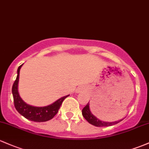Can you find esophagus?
Masks as SVG:
<instances>
[{
	"label": "esophagus",
	"mask_w": 149,
	"mask_h": 149,
	"mask_svg": "<svg viewBox=\"0 0 149 149\" xmlns=\"http://www.w3.org/2000/svg\"><path fill=\"white\" fill-rule=\"evenodd\" d=\"M80 88H78V89H77V91H76V92H80Z\"/></svg>",
	"instance_id": "esophagus-1"
}]
</instances>
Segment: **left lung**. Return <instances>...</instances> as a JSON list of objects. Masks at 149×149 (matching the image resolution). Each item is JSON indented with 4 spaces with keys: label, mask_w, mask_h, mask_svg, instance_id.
I'll use <instances>...</instances> for the list:
<instances>
[{
    "label": "left lung",
    "mask_w": 149,
    "mask_h": 149,
    "mask_svg": "<svg viewBox=\"0 0 149 149\" xmlns=\"http://www.w3.org/2000/svg\"><path fill=\"white\" fill-rule=\"evenodd\" d=\"M81 113H82V116H84V118L85 119L89 124H92V125L95 126H113L114 124H118V123L120 122L121 121H122L123 119H120L119 121H113V122H106V121H101V120L97 119L96 116H94L92 113L91 112L90 109H89V104L88 103L85 107L83 108L82 111H81Z\"/></svg>",
    "instance_id": "left-lung-1"
}]
</instances>
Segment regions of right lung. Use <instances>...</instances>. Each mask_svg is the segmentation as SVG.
I'll use <instances>...</instances> for the list:
<instances>
[{"instance_id":"obj_1","label":"right lung","mask_w":149,"mask_h":149,"mask_svg":"<svg viewBox=\"0 0 149 149\" xmlns=\"http://www.w3.org/2000/svg\"><path fill=\"white\" fill-rule=\"evenodd\" d=\"M23 65L19 66V68H17L16 79L14 81L12 87V93L13 96L14 105H15V109L19 113L30 121H36V122H44V121H49L52 119L55 116L56 113L58 112V110L60 108L62 102L70 95L61 97L54 103L45 107H34L26 104L20 97L18 92L20 70Z\"/></svg>"}]
</instances>
